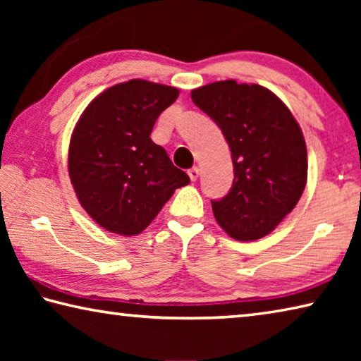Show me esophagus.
Wrapping results in <instances>:
<instances>
[{
    "label": "esophagus",
    "mask_w": 361,
    "mask_h": 361,
    "mask_svg": "<svg viewBox=\"0 0 361 361\" xmlns=\"http://www.w3.org/2000/svg\"><path fill=\"white\" fill-rule=\"evenodd\" d=\"M188 175H189V178H191V181H195V180H197V176H199V169L197 167L189 169Z\"/></svg>",
    "instance_id": "obj_1"
}]
</instances>
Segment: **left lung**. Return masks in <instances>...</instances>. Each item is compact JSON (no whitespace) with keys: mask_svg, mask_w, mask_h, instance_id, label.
Wrapping results in <instances>:
<instances>
[{"mask_svg":"<svg viewBox=\"0 0 361 361\" xmlns=\"http://www.w3.org/2000/svg\"><path fill=\"white\" fill-rule=\"evenodd\" d=\"M194 105L216 122L234 164L231 191L212 200L213 215L232 239L267 235L295 209L307 181L301 127L271 90L234 79L191 92Z\"/></svg>","mask_w":361,"mask_h":361,"instance_id":"8db88e82","label":"left lung"}]
</instances>
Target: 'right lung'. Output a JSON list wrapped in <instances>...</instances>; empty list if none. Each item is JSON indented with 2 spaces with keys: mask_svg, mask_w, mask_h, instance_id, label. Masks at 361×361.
I'll use <instances>...</instances> for the list:
<instances>
[{
  "mask_svg": "<svg viewBox=\"0 0 361 361\" xmlns=\"http://www.w3.org/2000/svg\"><path fill=\"white\" fill-rule=\"evenodd\" d=\"M170 85L130 79L89 103L73 130L68 173L82 209L121 235L149 226L189 176L151 140L154 122L176 100Z\"/></svg>",
  "mask_w": 361,
  "mask_h": 361,
  "instance_id": "1",
  "label": "right lung"
}]
</instances>
